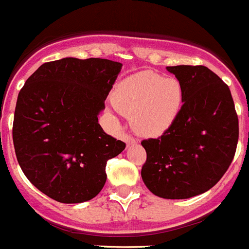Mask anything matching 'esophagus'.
I'll return each instance as SVG.
<instances>
[{
	"label": "esophagus",
	"instance_id": "34e87169",
	"mask_svg": "<svg viewBox=\"0 0 249 249\" xmlns=\"http://www.w3.org/2000/svg\"><path fill=\"white\" fill-rule=\"evenodd\" d=\"M123 141L127 143V145H133L137 143L136 138L132 136H129V134H124V136H123Z\"/></svg>",
	"mask_w": 249,
	"mask_h": 249
}]
</instances>
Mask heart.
<instances>
[{
    "label": "heart",
    "mask_w": 249,
    "mask_h": 249,
    "mask_svg": "<svg viewBox=\"0 0 249 249\" xmlns=\"http://www.w3.org/2000/svg\"><path fill=\"white\" fill-rule=\"evenodd\" d=\"M116 107L132 118L133 127L143 136H159L172 126L181 111L184 92L179 80L142 71L118 86Z\"/></svg>",
    "instance_id": "heart-1"
}]
</instances>
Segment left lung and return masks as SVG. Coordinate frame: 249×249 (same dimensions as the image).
Returning <instances> with one entry per match:
<instances>
[{
    "label": "left lung",
    "mask_w": 249,
    "mask_h": 249,
    "mask_svg": "<svg viewBox=\"0 0 249 249\" xmlns=\"http://www.w3.org/2000/svg\"><path fill=\"white\" fill-rule=\"evenodd\" d=\"M166 70L182 86L184 104L169 128L142 141V179L163 199H189L216 185L233 160L238 117L229 86L204 65Z\"/></svg>",
    "instance_id": "1"
}]
</instances>
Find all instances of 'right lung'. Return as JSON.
Listing matches in <instances>:
<instances>
[{
    "label": "right lung",
    "mask_w": 249,
    "mask_h": 249,
    "mask_svg": "<svg viewBox=\"0 0 249 249\" xmlns=\"http://www.w3.org/2000/svg\"><path fill=\"white\" fill-rule=\"evenodd\" d=\"M121 69L108 59L64 58L40 65L20 89L12 129L16 157L50 199H93L106 182L107 160L126 148L97 118Z\"/></svg>",
    "instance_id": "add662e5"
}]
</instances>
